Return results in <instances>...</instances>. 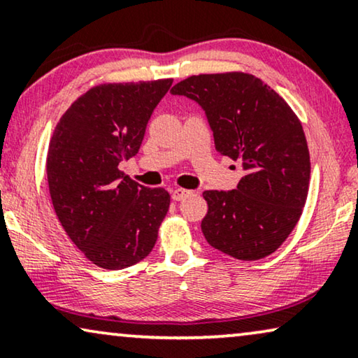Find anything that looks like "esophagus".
<instances>
[{"label":"esophagus","mask_w":358,"mask_h":358,"mask_svg":"<svg viewBox=\"0 0 358 358\" xmlns=\"http://www.w3.org/2000/svg\"><path fill=\"white\" fill-rule=\"evenodd\" d=\"M193 194V191L191 189H185V188H175L172 191V198L173 201H183L185 198H188V196Z\"/></svg>","instance_id":"34e87169"}]
</instances>
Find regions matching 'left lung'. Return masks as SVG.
<instances>
[{
    "instance_id": "left-lung-1",
    "label": "left lung",
    "mask_w": 358,
    "mask_h": 358,
    "mask_svg": "<svg viewBox=\"0 0 358 358\" xmlns=\"http://www.w3.org/2000/svg\"><path fill=\"white\" fill-rule=\"evenodd\" d=\"M204 110L215 150L241 164L230 191H204L201 230L213 248L256 261L274 253L299 222L310 185V152L300 120L280 95L246 73L191 76L173 85Z\"/></svg>"
}]
</instances>
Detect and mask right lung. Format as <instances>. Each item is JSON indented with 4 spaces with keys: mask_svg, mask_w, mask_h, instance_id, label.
Instances as JSON below:
<instances>
[{
    "mask_svg": "<svg viewBox=\"0 0 358 358\" xmlns=\"http://www.w3.org/2000/svg\"><path fill=\"white\" fill-rule=\"evenodd\" d=\"M172 83L95 85L64 112L50 139L47 177L55 213L99 268L139 263L157 241L169 191L145 188L118 167L138 154L150 115Z\"/></svg>",
    "mask_w": 358,
    "mask_h": 358,
    "instance_id": "right-lung-1",
    "label": "right lung"
}]
</instances>
